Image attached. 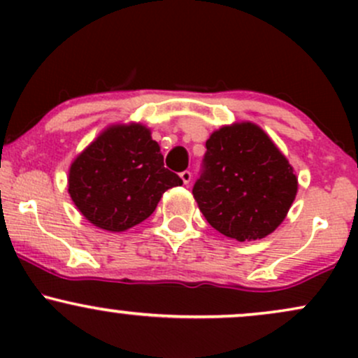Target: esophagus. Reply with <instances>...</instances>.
Here are the masks:
<instances>
[{
  "instance_id": "obj_1",
  "label": "esophagus",
  "mask_w": 358,
  "mask_h": 358,
  "mask_svg": "<svg viewBox=\"0 0 358 358\" xmlns=\"http://www.w3.org/2000/svg\"><path fill=\"white\" fill-rule=\"evenodd\" d=\"M180 178H182V182L185 183V185H188L192 182V173L190 171H182V173H180Z\"/></svg>"
}]
</instances>
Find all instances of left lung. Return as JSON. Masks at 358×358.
<instances>
[{"label": "left lung", "instance_id": "obj_1", "mask_svg": "<svg viewBox=\"0 0 358 358\" xmlns=\"http://www.w3.org/2000/svg\"><path fill=\"white\" fill-rule=\"evenodd\" d=\"M205 146L193 196L208 224L239 242L276 231L296 199L298 178L273 139L242 121L213 131Z\"/></svg>", "mask_w": 358, "mask_h": 358}]
</instances>
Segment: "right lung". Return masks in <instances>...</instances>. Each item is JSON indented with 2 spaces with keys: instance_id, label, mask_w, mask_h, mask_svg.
Masks as SVG:
<instances>
[{
  "instance_id": "obj_1",
  "label": "right lung",
  "mask_w": 358,
  "mask_h": 358,
  "mask_svg": "<svg viewBox=\"0 0 358 358\" xmlns=\"http://www.w3.org/2000/svg\"><path fill=\"white\" fill-rule=\"evenodd\" d=\"M182 178L163 165L150 127L110 124L76 156L69 168V195L90 224L124 232L141 224L168 188Z\"/></svg>"
}]
</instances>
